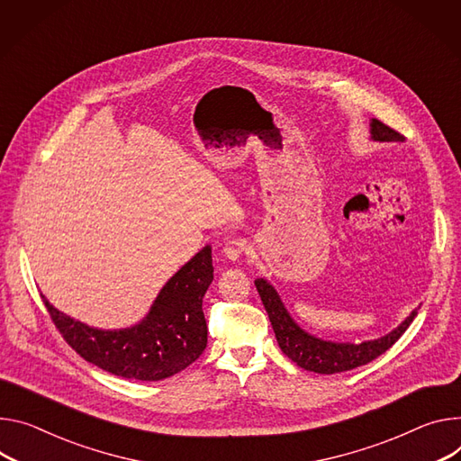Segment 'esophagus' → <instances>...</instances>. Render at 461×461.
Returning <instances> with one entry per match:
<instances>
[{"label": "esophagus", "instance_id": "obj_1", "mask_svg": "<svg viewBox=\"0 0 461 461\" xmlns=\"http://www.w3.org/2000/svg\"><path fill=\"white\" fill-rule=\"evenodd\" d=\"M246 249V240L240 239V237H233V239H228L224 248H222V254L231 259V261H237Z\"/></svg>", "mask_w": 461, "mask_h": 461}]
</instances>
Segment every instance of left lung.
<instances>
[{
  "mask_svg": "<svg viewBox=\"0 0 461 461\" xmlns=\"http://www.w3.org/2000/svg\"><path fill=\"white\" fill-rule=\"evenodd\" d=\"M371 140L402 141L404 136L390 129L383 121L371 119ZM256 286L261 296V302L268 312L281 351L292 362H296L300 367L314 373H323V375L349 371L375 360L376 357H381L402 337V332L410 327V323L417 316V309H415L397 329H393L392 332L386 334V337H381L376 340H367L362 344L329 342V340L312 337V334L305 332L294 320H292V316L286 312L277 294V290L267 279L263 277L256 279Z\"/></svg>",
  "mask_w": 461,
  "mask_h": 461,
  "instance_id": "1",
  "label": "left lung"
}]
</instances>
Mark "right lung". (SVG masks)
<instances>
[{
    "label": "right lung",
    "instance_id": "add662e5",
    "mask_svg": "<svg viewBox=\"0 0 461 461\" xmlns=\"http://www.w3.org/2000/svg\"><path fill=\"white\" fill-rule=\"evenodd\" d=\"M213 281L212 246L185 263L159 290L149 314L134 327L95 329L46 309L64 340L94 366L136 381H161L191 366L207 346L202 300Z\"/></svg>",
    "mask_w": 461,
    "mask_h": 461
}]
</instances>
